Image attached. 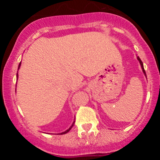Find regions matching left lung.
Instances as JSON below:
<instances>
[{"label": "left lung", "instance_id": "obj_1", "mask_svg": "<svg viewBox=\"0 0 160 160\" xmlns=\"http://www.w3.org/2000/svg\"><path fill=\"white\" fill-rule=\"evenodd\" d=\"M138 59L139 62H140V64H141V68H142V70H143V72L144 73L145 76H146V72H145V71H144V65H143V62H141V60L140 59V58H139L138 56Z\"/></svg>", "mask_w": 160, "mask_h": 160}]
</instances>
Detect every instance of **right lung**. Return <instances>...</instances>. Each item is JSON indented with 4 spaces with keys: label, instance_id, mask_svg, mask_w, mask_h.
I'll return each mask as SVG.
<instances>
[{
    "label": "right lung",
    "instance_id": "obj_1",
    "mask_svg": "<svg viewBox=\"0 0 160 160\" xmlns=\"http://www.w3.org/2000/svg\"><path fill=\"white\" fill-rule=\"evenodd\" d=\"M20 65H21V62H20V63H19V68L20 67ZM17 77H18V76H17ZM74 122H75V121H74V122H73L72 126H71V127H70V128H69V129H68V130H67V131H65V132H62V133H61V135H63V134H66V133H67V132H68L70 131V130H71V128H72V127H73V126H74Z\"/></svg>",
    "mask_w": 160,
    "mask_h": 160
}]
</instances>
